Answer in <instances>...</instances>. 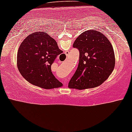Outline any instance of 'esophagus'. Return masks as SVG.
<instances>
[{
    "instance_id": "1",
    "label": "esophagus",
    "mask_w": 132,
    "mask_h": 132,
    "mask_svg": "<svg viewBox=\"0 0 132 132\" xmlns=\"http://www.w3.org/2000/svg\"><path fill=\"white\" fill-rule=\"evenodd\" d=\"M69 54V52H67V53H66V55H68ZM67 83V79H64V81H63V84H64V86H65V84Z\"/></svg>"
}]
</instances>
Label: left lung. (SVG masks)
I'll use <instances>...</instances> for the list:
<instances>
[{
	"label": "left lung",
	"instance_id": "left-lung-1",
	"mask_svg": "<svg viewBox=\"0 0 132 132\" xmlns=\"http://www.w3.org/2000/svg\"><path fill=\"white\" fill-rule=\"evenodd\" d=\"M73 47L80 51V59L69 88L81 90L100 86L114 68L115 55L110 42L101 32L88 30L76 38Z\"/></svg>",
	"mask_w": 132,
	"mask_h": 132
}]
</instances>
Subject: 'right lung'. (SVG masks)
<instances>
[{
	"label": "right lung",
	"mask_w": 132,
	"mask_h": 132,
	"mask_svg": "<svg viewBox=\"0 0 132 132\" xmlns=\"http://www.w3.org/2000/svg\"><path fill=\"white\" fill-rule=\"evenodd\" d=\"M62 51L55 40L46 32H35L21 44L17 54V66L22 76L34 86L53 89L62 86L52 74L51 65Z\"/></svg>",
	"instance_id": "add662e5"
}]
</instances>
